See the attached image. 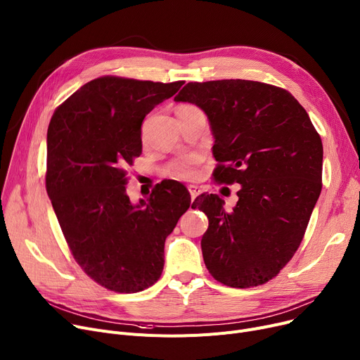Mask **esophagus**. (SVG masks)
<instances>
[{
  "instance_id": "esophagus-1",
  "label": "esophagus",
  "mask_w": 360,
  "mask_h": 360,
  "mask_svg": "<svg viewBox=\"0 0 360 360\" xmlns=\"http://www.w3.org/2000/svg\"><path fill=\"white\" fill-rule=\"evenodd\" d=\"M188 191H190L191 194V198L195 200L200 194H201V188L197 186V185H188Z\"/></svg>"
}]
</instances>
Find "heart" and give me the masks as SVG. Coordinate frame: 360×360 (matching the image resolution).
<instances>
[{
  "label": "heart",
  "mask_w": 360,
  "mask_h": 360,
  "mask_svg": "<svg viewBox=\"0 0 360 360\" xmlns=\"http://www.w3.org/2000/svg\"><path fill=\"white\" fill-rule=\"evenodd\" d=\"M193 105H181L179 108H186ZM198 156H185L170 162L167 166V174L176 179H194L198 174Z\"/></svg>",
  "instance_id": "obj_1"
}]
</instances>
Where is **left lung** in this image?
Returning a JSON list of instances; mask_svg holds the SVG:
<instances>
[{"label":"left lung","mask_w":360,"mask_h":360,"mask_svg":"<svg viewBox=\"0 0 360 360\" xmlns=\"http://www.w3.org/2000/svg\"><path fill=\"white\" fill-rule=\"evenodd\" d=\"M176 102L201 108L214 136V181L240 184L232 212L216 194L205 213V267L220 283L247 289L267 283L292 259L323 188V141L286 89L252 80L185 84Z\"/></svg>","instance_id":"left-lung-1"}]
</instances>
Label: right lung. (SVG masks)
I'll return each instance as SVG.
<instances>
[{"mask_svg":"<svg viewBox=\"0 0 360 360\" xmlns=\"http://www.w3.org/2000/svg\"><path fill=\"white\" fill-rule=\"evenodd\" d=\"M184 82L103 75L55 109L48 127L46 193L82 270L108 290L137 293L159 280L165 240L190 209L176 181L131 204L128 172L141 155V124Z\"/></svg>","mask_w":360,"mask_h":360,"instance_id":"add662e5","label":"right lung"}]
</instances>
